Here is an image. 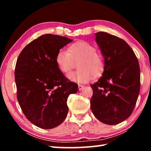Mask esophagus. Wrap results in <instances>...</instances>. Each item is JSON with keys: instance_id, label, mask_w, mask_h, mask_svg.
Masks as SVG:
<instances>
[{"instance_id": "obj_1", "label": "esophagus", "mask_w": 151, "mask_h": 151, "mask_svg": "<svg viewBox=\"0 0 151 151\" xmlns=\"http://www.w3.org/2000/svg\"><path fill=\"white\" fill-rule=\"evenodd\" d=\"M78 90L79 91L83 90V89L84 88V87H85V86H84L83 85H78Z\"/></svg>"}]
</instances>
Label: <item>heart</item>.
<instances>
[{"label": "heart", "mask_w": 151, "mask_h": 151, "mask_svg": "<svg viewBox=\"0 0 151 151\" xmlns=\"http://www.w3.org/2000/svg\"><path fill=\"white\" fill-rule=\"evenodd\" d=\"M78 63L79 69L67 75L71 81L77 83H86L94 76L102 75L104 69V60L101 54L96 52L94 45L86 41H78L70 45L68 50L60 49L56 56V63L61 72L67 73Z\"/></svg>", "instance_id": "1"}]
</instances>
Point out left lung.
Returning <instances> with one entry per match:
<instances>
[{
    "mask_svg": "<svg viewBox=\"0 0 151 151\" xmlns=\"http://www.w3.org/2000/svg\"><path fill=\"white\" fill-rule=\"evenodd\" d=\"M95 35L104 58V69L99 80L91 85V109L101 122L114 125L129 117L136 105L140 66L134 51L123 39L104 32Z\"/></svg>",
    "mask_w": 151,
    "mask_h": 151,
    "instance_id": "8db88e82",
    "label": "left lung"
}]
</instances>
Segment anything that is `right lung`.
<instances>
[{"label": "right lung", "mask_w": 151, "mask_h": 151, "mask_svg": "<svg viewBox=\"0 0 151 151\" xmlns=\"http://www.w3.org/2000/svg\"><path fill=\"white\" fill-rule=\"evenodd\" d=\"M72 40L46 34L33 40L20 53L15 66L17 99L25 116L36 126L50 129L67 116V99L78 85L58 69L56 56Z\"/></svg>", "instance_id": "obj_1"}]
</instances>
